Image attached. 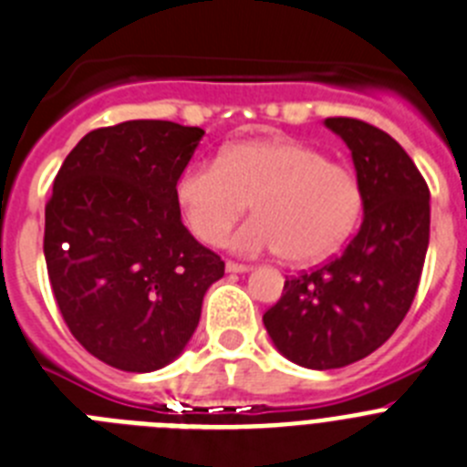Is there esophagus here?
<instances>
[{"label":"esophagus","mask_w":467,"mask_h":467,"mask_svg":"<svg viewBox=\"0 0 467 467\" xmlns=\"http://www.w3.org/2000/svg\"><path fill=\"white\" fill-rule=\"evenodd\" d=\"M224 269H226V274H247V271H250V266H247V264L226 262Z\"/></svg>","instance_id":"esophagus-1"}]
</instances>
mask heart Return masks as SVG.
Segmentation results:
<instances>
[{
  "mask_svg": "<svg viewBox=\"0 0 467 467\" xmlns=\"http://www.w3.org/2000/svg\"><path fill=\"white\" fill-rule=\"evenodd\" d=\"M184 224L203 243H217L253 201V220L229 238L241 254L283 253L308 264L339 250L362 213L356 172L296 140L226 144L217 163H192L177 177Z\"/></svg>",
  "mask_w": 467,
  "mask_h": 467,
  "instance_id": "1",
  "label": "heart"
}]
</instances>
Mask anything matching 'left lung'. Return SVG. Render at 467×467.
<instances>
[{
	"label": "left lung",
	"instance_id": "left-lung-1",
	"mask_svg": "<svg viewBox=\"0 0 467 467\" xmlns=\"http://www.w3.org/2000/svg\"><path fill=\"white\" fill-rule=\"evenodd\" d=\"M353 156L362 224L344 253L285 280L264 313L275 348L306 369H337L386 344L419 287L431 238V192L410 154L377 126L325 119Z\"/></svg>",
	"mask_w": 467,
	"mask_h": 467
}]
</instances>
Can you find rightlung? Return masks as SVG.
<instances>
[{
  "instance_id": "add662e5",
  "label": "right lung",
  "mask_w": 467,
  "mask_h": 467,
  "mask_svg": "<svg viewBox=\"0 0 467 467\" xmlns=\"http://www.w3.org/2000/svg\"><path fill=\"white\" fill-rule=\"evenodd\" d=\"M203 128L123 121L79 140L53 182L44 257L57 308L90 356L156 372L182 356L224 262L182 224L175 184Z\"/></svg>"
}]
</instances>
